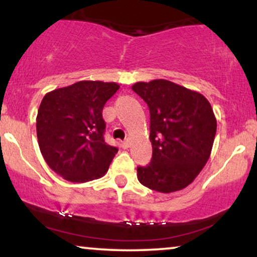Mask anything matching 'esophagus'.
Returning <instances> with one entry per match:
<instances>
[{
	"label": "esophagus",
	"mask_w": 257,
	"mask_h": 257,
	"mask_svg": "<svg viewBox=\"0 0 257 257\" xmlns=\"http://www.w3.org/2000/svg\"><path fill=\"white\" fill-rule=\"evenodd\" d=\"M129 146H131V141H129V139H125V140L122 143V147L123 149H128Z\"/></svg>",
	"instance_id": "34e87169"
}]
</instances>
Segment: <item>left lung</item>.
I'll list each match as a JSON object with an SVG mask.
<instances>
[{"mask_svg": "<svg viewBox=\"0 0 257 257\" xmlns=\"http://www.w3.org/2000/svg\"><path fill=\"white\" fill-rule=\"evenodd\" d=\"M132 89L149 106L152 159L138 180L162 193L188 186L210 157L216 118L202 94L167 79L138 82Z\"/></svg>", "mask_w": 257, "mask_h": 257, "instance_id": "obj_1", "label": "left lung"}]
</instances>
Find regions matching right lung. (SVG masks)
Returning a JSON list of instances; mask_svg holds the SVG:
<instances>
[{"label":"right lung","instance_id":"1","mask_svg":"<svg viewBox=\"0 0 257 257\" xmlns=\"http://www.w3.org/2000/svg\"><path fill=\"white\" fill-rule=\"evenodd\" d=\"M114 82L81 81L44 95L38 108V146L49 168L71 182L101 178L118 149L105 143L102 108Z\"/></svg>","mask_w":257,"mask_h":257}]
</instances>
